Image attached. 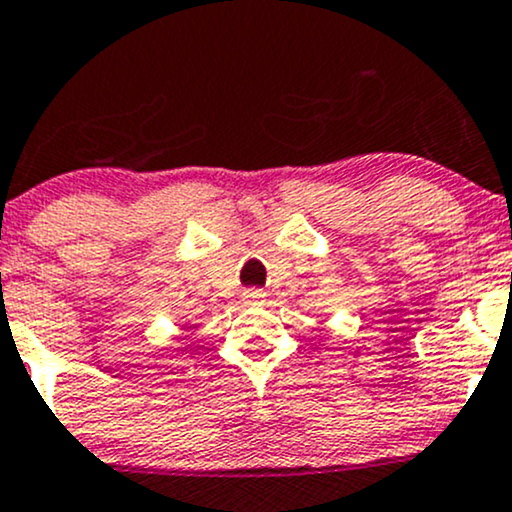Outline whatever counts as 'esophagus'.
Masks as SVG:
<instances>
[{"label":"esophagus","instance_id":"1","mask_svg":"<svg viewBox=\"0 0 512 512\" xmlns=\"http://www.w3.org/2000/svg\"><path fill=\"white\" fill-rule=\"evenodd\" d=\"M241 300H244L246 304H251V307H258V304L266 302V292H261V290H244Z\"/></svg>","mask_w":512,"mask_h":512}]
</instances>
